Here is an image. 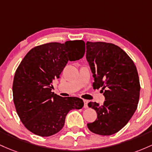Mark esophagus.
Here are the masks:
<instances>
[{
	"label": "esophagus",
	"instance_id": "1",
	"mask_svg": "<svg viewBox=\"0 0 152 152\" xmlns=\"http://www.w3.org/2000/svg\"><path fill=\"white\" fill-rule=\"evenodd\" d=\"M84 101V108H88V101L87 100H83Z\"/></svg>",
	"mask_w": 152,
	"mask_h": 152
}]
</instances>
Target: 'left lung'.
<instances>
[{"mask_svg": "<svg viewBox=\"0 0 152 152\" xmlns=\"http://www.w3.org/2000/svg\"><path fill=\"white\" fill-rule=\"evenodd\" d=\"M87 60L95 82L94 89L101 88L103 105L88 104L96 110L97 119L88 124L91 132L109 136L118 132L133 116L140 95V82L136 65L128 54L115 44L88 42Z\"/></svg>", "mask_w": 152, "mask_h": 152, "instance_id": "1", "label": "left lung"}]
</instances>
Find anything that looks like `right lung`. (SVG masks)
Masks as SVG:
<instances>
[{
    "mask_svg": "<svg viewBox=\"0 0 152 152\" xmlns=\"http://www.w3.org/2000/svg\"><path fill=\"white\" fill-rule=\"evenodd\" d=\"M85 52L83 40L50 42L34 47L20 63L13 78V103L31 132L43 137L54 135L64 126L69 111L83 108L82 99L62 98L52 88V81L59 79L68 61L79 60Z\"/></svg>",
    "mask_w": 152,
    "mask_h": 152,
    "instance_id": "obj_1",
    "label": "right lung"
}]
</instances>
